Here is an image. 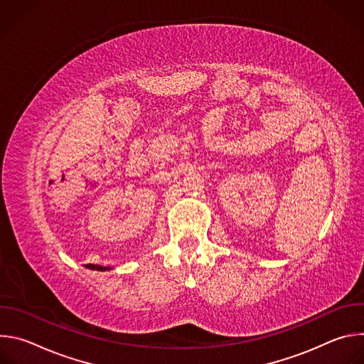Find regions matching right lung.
Masks as SVG:
<instances>
[{
  "label": "right lung",
  "mask_w": 364,
  "mask_h": 364,
  "mask_svg": "<svg viewBox=\"0 0 364 364\" xmlns=\"http://www.w3.org/2000/svg\"><path fill=\"white\" fill-rule=\"evenodd\" d=\"M89 269H93V271H100V272H103V271H111L112 268H109V267H100V265H90V267H87Z\"/></svg>",
  "instance_id": "obj_1"
}]
</instances>
